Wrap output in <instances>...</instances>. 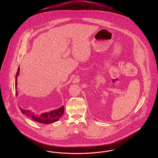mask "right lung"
Returning a JSON list of instances; mask_svg holds the SVG:
<instances>
[{"instance_id":"right-lung-1","label":"right lung","mask_w":158,"mask_h":158,"mask_svg":"<svg viewBox=\"0 0 158 158\" xmlns=\"http://www.w3.org/2000/svg\"><path fill=\"white\" fill-rule=\"evenodd\" d=\"M19 68L18 69V71L16 75V79H15V89H16L15 92H16V97L18 95V91L16 90V87H17V77L19 75ZM19 108L23 114L30 117L33 120L35 121L40 123H43V124H51L52 123L57 121L62 117L63 114H64V106H62L57 110H53L48 113H42L41 115H38L31 112L30 110H23L21 107H19Z\"/></svg>"}]
</instances>
